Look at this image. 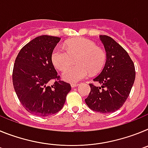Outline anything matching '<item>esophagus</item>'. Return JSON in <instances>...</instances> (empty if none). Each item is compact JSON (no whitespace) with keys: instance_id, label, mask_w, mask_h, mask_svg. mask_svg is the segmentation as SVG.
I'll use <instances>...</instances> for the list:
<instances>
[{"instance_id":"1","label":"esophagus","mask_w":148,"mask_h":148,"mask_svg":"<svg viewBox=\"0 0 148 148\" xmlns=\"http://www.w3.org/2000/svg\"><path fill=\"white\" fill-rule=\"evenodd\" d=\"M78 85H79V84H77V83L72 84H71V87H78Z\"/></svg>"}]
</instances>
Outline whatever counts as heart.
Returning <instances> with one entry per match:
<instances>
[{
  "instance_id": "obj_1",
  "label": "heart",
  "mask_w": 148,
  "mask_h": 148,
  "mask_svg": "<svg viewBox=\"0 0 148 148\" xmlns=\"http://www.w3.org/2000/svg\"><path fill=\"white\" fill-rule=\"evenodd\" d=\"M65 49L57 47L52 53V61L58 70L63 71L77 58V65L65 70L62 78L70 83H76L101 70L106 61V53L97 47L93 41L84 38L68 41Z\"/></svg>"
}]
</instances>
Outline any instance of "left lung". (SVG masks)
<instances>
[{"label":"left lung","instance_id":"8db88e82","mask_svg":"<svg viewBox=\"0 0 148 148\" xmlns=\"http://www.w3.org/2000/svg\"><path fill=\"white\" fill-rule=\"evenodd\" d=\"M106 51L105 65L93 79L101 84H90V92L85 102L93 111L101 113L115 112L122 107L135 81V66L124 48L108 35H100Z\"/></svg>","mask_w":148,"mask_h":148}]
</instances>
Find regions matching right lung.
<instances>
[{"mask_svg": "<svg viewBox=\"0 0 148 148\" xmlns=\"http://www.w3.org/2000/svg\"><path fill=\"white\" fill-rule=\"evenodd\" d=\"M61 38L41 35L26 44L18 54L13 67L12 82L23 107L38 116L58 113L64 107L70 84L58 80L52 53ZM57 79L54 85L49 82Z\"/></svg>", "mask_w": 148, "mask_h": 148, "instance_id": "obj_1", "label": "right lung"}]
</instances>
